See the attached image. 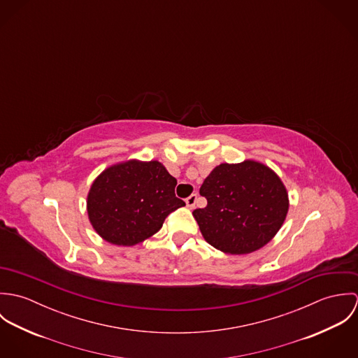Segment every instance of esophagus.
<instances>
[{"mask_svg":"<svg viewBox=\"0 0 358 358\" xmlns=\"http://www.w3.org/2000/svg\"><path fill=\"white\" fill-rule=\"evenodd\" d=\"M196 203H197V194H192L190 197L186 199V205H187V208H190V209H193V208L196 206Z\"/></svg>","mask_w":358,"mask_h":358,"instance_id":"34e87169","label":"esophagus"}]
</instances>
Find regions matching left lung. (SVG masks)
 <instances>
[{
	"label": "left lung",
	"mask_w": 358,
	"mask_h": 358,
	"mask_svg": "<svg viewBox=\"0 0 358 358\" xmlns=\"http://www.w3.org/2000/svg\"><path fill=\"white\" fill-rule=\"evenodd\" d=\"M205 208L193 212L205 241L229 255H247L270 243L289 208L287 187L263 162H223L205 178Z\"/></svg>",
	"instance_id": "left-lung-1"
}]
</instances>
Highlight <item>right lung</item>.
<instances>
[{
  "label": "right lung",
  "instance_id": "obj_1",
  "mask_svg": "<svg viewBox=\"0 0 358 358\" xmlns=\"http://www.w3.org/2000/svg\"><path fill=\"white\" fill-rule=\"evenodd\" d=\"M176 179L159 161L127 159L107 166L87 196L88 219L104 241L132 247L154 236L185 201Z\"/></svg>",
  "mask_w": 358,
  "mask_h": 358
}]
</instances>
